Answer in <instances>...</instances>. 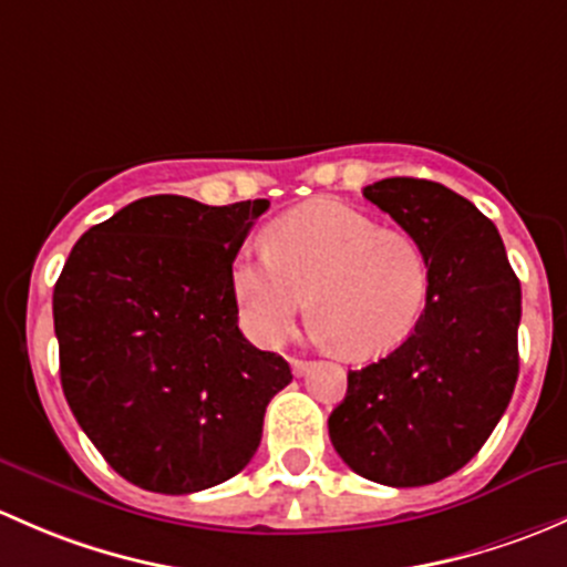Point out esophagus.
I'll list each match as a JSON object with an SVG mask.
<instances>
[{"label": "esophagus", "mask_w": 567, "mask_h": 567, "mask_svg": "<svg viewBox=\"0 0 567 567\" xmlns=\"http://www.w3.org/2000/svg\"><path fill=\"white\" fill-rule=\"evenodd\" d=\"M311 369H313L311 360H297V358H291V371H295L297 377H302V373H308Z\"/></svg>", "instance_id": "1"}]
</instances>
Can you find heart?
<instances>
[{
	"mask_svg": "<svg viewBox=\"0 0 567 567\" xmlns=\"http://www.w3.org/2000/svg\"><path fill=\"white\" fill-rule=\"evenodd\" d=\"M231 291L245 330L267 347L289 341L313 306L319 336L343 358L377 360L423 317L429 261L406 231L319 198L272 220L267 250L237 259Z\"/></svg>",
	"mask_w": 567,
	"mask_h": 567,
	"instance_id": "heart-1",
	"label": "heart"
}]
</instances>
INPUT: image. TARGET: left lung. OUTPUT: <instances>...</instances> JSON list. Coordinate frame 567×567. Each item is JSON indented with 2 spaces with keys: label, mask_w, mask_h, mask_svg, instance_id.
<instances>
[{
  "label": "left lung",
  "mask_w": 567,
  "mask_h": 567,
  "mask_svg": "<svg viewBox=\"0 0 567 567\" xmlns=\"http://www.w3.org/2000/svg\"><path fill=\"white\" fill-rule=\"evenodd\" d=\"M363 196L423 248L429 300L395 352L349 371L347 399L327 429L358 475L429 486L475 456L511 404L522 284L497 226L445 185L390 177L365 185Z\"/></svg>",
  "instance_id": "obj_1"
}]
</instances>
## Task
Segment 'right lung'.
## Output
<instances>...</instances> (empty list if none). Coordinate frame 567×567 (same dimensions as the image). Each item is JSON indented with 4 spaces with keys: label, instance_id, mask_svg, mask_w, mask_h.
Wrapping results in <instances>:
<instances>
[{
    "label": "right lung",
    "instance_id": "1",
    "mask_svg": "<svg viewBox=\"0 0 567 567\" xmlns=\"http://www.w3.org/2000/svg\"><path fill=\"white\" fill-rule=\"evenodd\" d=\"M267 198L147 196L92 226L54 286L70 412L114 472L194 494L254 458L289 363L237 327L231 261Z\"/></svg>",
    "mask_w": 567,
    "mask_h": 567
}]
</instances>
